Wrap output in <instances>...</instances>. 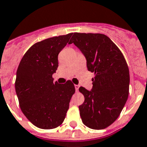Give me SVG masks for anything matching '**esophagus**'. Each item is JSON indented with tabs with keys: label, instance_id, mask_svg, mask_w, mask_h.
<instances>
[{
	"label": "esophagus",
	"instance_id": "1",
	"mask_svg": "<svg viewBox=\"0 0 147 147\" xmlns=\"http://www.w3.org/2000/svg\"><path fill=\"white\" fill-rule=\"evenodd\" d=\"M75 86V90H76V91H78V90H79V88H80V86L79 85H74Z\"/></svg>",
	"mask_w": 147,
	"mask_h": 147
}]
</instances>
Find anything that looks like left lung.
I'll return each instance as SVG.
<instances>
[{
	"mask_svg": "<svg viewBox=\"0 0 147 147\" xmlns=\"http://www.w3.org/2000/svg\"><path fill=\"white\" fill-rule=\"evenodd\" d=\"M69 43L82 51L88 70L95 74L92 90L79 89L85 98L79 106L82 121L94 130L106 128L120 115L128 98L130 74L126 60L103 34L74 32Z\"/></svg>",
	"mask_w": 147,
	"mask_h": 147,
	"instance_id": "obj_1",
	"label": "left lung"
}]
</instances>
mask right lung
<instances>
[{
  "label": "right lung",
  "mask_w": 147,
  "mask_h": 147,
  "mask_svg": "<svg viewBox=\"0 0 147 147\" xmlns=\"http://www.w3.org/2000/svg\"><path fill=\"white\" fill-rule=\"evenodd\" d=\"M73 33L36 42L23 55L16 71L15 90L20 107L38 128L53 129L63 123L75 92L74 83L54 82L58 54Z\"/></svg>",
  "instance_id": "obj_1"
}]
</instances>
